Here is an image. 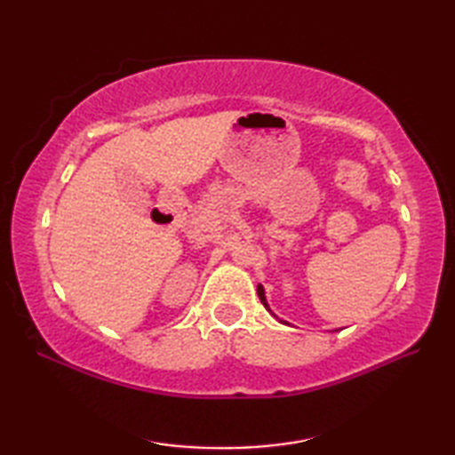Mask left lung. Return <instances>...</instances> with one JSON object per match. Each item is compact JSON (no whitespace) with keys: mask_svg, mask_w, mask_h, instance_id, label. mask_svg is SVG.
I'll list each match as a JSON object with an SVG mask.
<instances>
[{"mask_svg":"<svg viewBox=\"0 0 455 455\" xmlns=\"http://www.w3.org/2000/svg\"><path fill=\"white\" fill-rule=\"evenodd\" d=\"M258 297H259V301H262V305L269 311V305H267V301H266V293H264V287H262V285H258ZM269 313H272V311H269ZM272 315H274V313H272ZM274 316H275V315H274ZM275 318H277V316H275ZM277 321L287 324L285 321H282V318H277Z\"/></svg>","mask_w":455,"mask_h":455,"instance_id":"left-lung-1","label":"left lung"}]
</instances>
